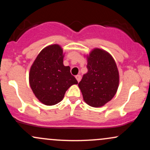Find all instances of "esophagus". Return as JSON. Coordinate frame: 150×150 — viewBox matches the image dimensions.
<instances>
[{"label":"esophagus","instance_id":"obj_1","mask_svg":"<svg viewBox=\"0 0 150 150\" xmlns=\"http://www.w3.org/2000/svg\"><path fill=\"white\" fill-rule=\"evenodd\" d=\"M75 78H76V80H77V82H80V80H81V76L80 75H77L76 76H75Z\"/></svg>","mask_w":150,"mask_h":150}]
</instances>
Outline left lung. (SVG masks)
Instances as JSON below:
<instances>
[{"label": "left lung", "instance_id": "obj_1", "mask_svg": "<svg viewBox=\"0 0 150 150\" xmlns=\"http://www.w3.org/2000/svg\"><path fill=\"white\" fill-rule=\"evenodd\" d=\"M88 71L78 86L84 101L93 107H100L111 100L117 92L119 75L116 62L106 51L95 49L87 56Z\"/></svg>", "mask_w": 150, "mask_h": 150}]
</instances>
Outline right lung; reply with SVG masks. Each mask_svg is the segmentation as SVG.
<instances>
[{"mask_svg": "<svg viewBox=\"0 0 150 150\" xmlns=\"http://www.w3.org/2000/svg\"><path fill=\"white\" fill-rule=\"evenodd\" d=\"M78 83L63 65L61 47L53 44L39 53L30 72V85L36 97L48 106L58 104L71 85Z\"/></svg>", "mask_w": 150, "mask_h": 150, "instance_id": "add662e5", "label": "right lung"}]
</instances>
